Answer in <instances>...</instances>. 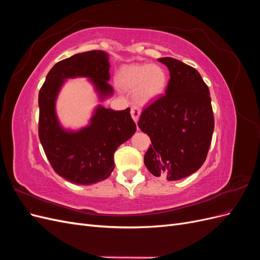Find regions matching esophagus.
Returning <instances> with one entry per match:
<instances>
[{
	"label": "esophagus",
	"instance_id": "34e87169",
	"mask_svg": "<svg viewBox=\"0 0 260 260\" xmlns=\"http://www.w3.org/2000/svg\"><path fill=\"white\" fill-rule=\"evenodd\" d=\"M140 114H141V112H140V108L139 107H137V106H132L131 107V116L133 118V120H135L136 122H138V120H139Z\"/></svg>",
	"mask_w": 260,
	"mask_h": 260
}]
</instances>
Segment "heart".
<instances>
[{"label": "heart", "instance_id": "heart-1", "mask_svg": "<svg viewBox=\"0 0 260 260\" xmlns=\"http://www.w3.org/2000/svg\"><path fill=\"white\" fill-rule=\"evenodd\" d=\"M167 74L158 65L135 64L124 66L119 75L120 84L127 91H135L141 104L152 103L161 96L167 86Z\"/></svg>", "mask_w": 260, "mask_h": 260}]
</instances>
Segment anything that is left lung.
<instances>
[{
    "label": "left lung",
    "instance_id": "8db88e82",
    "mask_svg": "<svg viewBox=\"0 0 260 260\" xmlns=\"http://www.w3.org/2000/svg\"><path fill=\"white\" fill-rule=\"evenodd\" d=\"M166 94L143 109L139 128L151 139L144 164L155 177L176 181L192 175L205 161L215 120L209 89L195 68L172 57Z\"/></svg>",
    "mask_w": 260,
    "mask_h": 260
}]
</instances>
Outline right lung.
Returning <instances> with one entry per match:
<instances>
[{
	"mask_svg": "<svg viewBox=\"0 0 260 260\" xmlns=\"http://www.w3.org/2000/svg\"><path fill=\"white\" fill-rule=\"evenodd\" d=\"M89 78L101 100L113 94L108 84L109 61L104 51L76 54L55 64L39 92V138L54 171L72 183L90 185L111 176L114 153L128 141L137 127L130 108L113 111L99 106L91 122L79 131L61 128L55 113V102L65 79Z\"/></svg>",
	"mask_w": 260,
	"mask_h": 260,
	"instance_id": "add662e5",
	"label": "right lung"
}]
</instances>
